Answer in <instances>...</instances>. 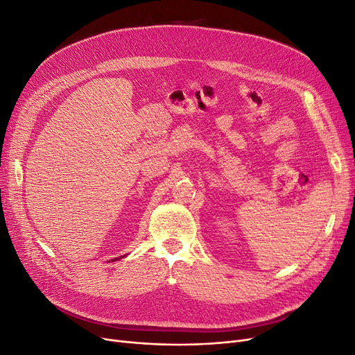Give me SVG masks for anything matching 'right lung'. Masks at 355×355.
Segmentation results:
<instances>
[{"label": "right lung", "instance_id": "1", "mask_svg": "<svg viewBox=\"0 0 355 355\" xmlns=\"http://www.w3.org/2000/svg\"><path fill=\"white\" fill-rule=\"evenodd\" d=\"M123 257H126V255H121V257H119V258H114V259H112V261H113V263H114V261H117V259H121Z\"/></svg>", "mask_w": 355, "mask_h": 355}]
</instances>
